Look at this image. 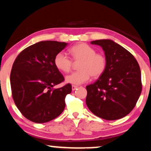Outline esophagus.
<instances>
[{"label": "esophagus", "instance_id": "34e87169", "mask_svg": "<svg viewBox=\"0 0 151 151\" xmlns=\"http://www.w3.org/2000/svg\"><path fill=\"white\" fill-rule=\"evenodd\" d=\"M77 88V86H74V85H72V91H75L76 89Z\"/></svg>", "mask_w": 151, "mask_h": 151}]
</instances>
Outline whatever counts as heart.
<instances>
[{
    "label": "heart",
    "instance_id": "obj_1",
    "mask_svg": "<svg viewBox=\"0 0 151 151\" xmlns=\"http://www.w3.org/2000/svg\"><path fill=\"white\" fill-rule=\"evenodd\" d=\"M70 52L75 63H79L77 72L65 77L66 83L80 85L89 80L91 76L99 78L106 68V60L103 55L96 53V50L86 43H79L70 48ZM54 64L61 72L68 73L72 70V61L66 54L58 52L54 59Z\"/></svg>",
    "mask_w": 151,
    "mask_h": 151
}]
</instances>
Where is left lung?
<instances>
[{"label":"left lung","mask_w":151,"mask_h":151,"mask_svg":"<svg viewBox=\"0 0 151 151\" xmlns=\"http://www.w3.org/2000/svg\"><path fill=\"white\" fill-rule=\"evenodd\" d=\"M103 48L106 68L99 79L86 87V103L92 113L115 120L133 110L141 93V74L137 60L127 50L110 39L91 42Z\"/></svg>","instance_id":"left-lung-1"}]
</instances>
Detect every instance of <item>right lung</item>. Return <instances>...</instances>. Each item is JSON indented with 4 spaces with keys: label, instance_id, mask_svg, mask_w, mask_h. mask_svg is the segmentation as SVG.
Segmentation results:
<instances>
[{
    "label": "right lung",
    "instance_id": "add662e5",
    "mask_svg": "<svg viewBox=\"0 0 151 151\" xmlns=\"http://www.w3.org/2000/svg\"><path fill=\"white\" fill-rule=\"evenodd\" d=\"M68 45L55 41H40L18 55L10 73L14 103L27 119L45 123L58 117L65 108V99L72 91L70 83L52 87L64 81L54 59Z\"/></svg>",
    "mask_w": 151,
    "mask_h": 151
}]
</instances>
